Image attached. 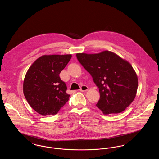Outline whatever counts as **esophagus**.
<instances>
[{"label": "esophagus", "instance_id": "1", "mask_svg": "<svg viewBox=\"0 0 159 159\" xmlns=\"http://www.w3.org/2000/svg\"><path fill=\"white\" fill-rule=\"evenodd\" d=\"M88 90V87L86 85H82L81 87H80V91L81 92H86Z\"/></svg>", "mask_w": 159, "mask_h": 159}]
</instances>
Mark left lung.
I'll list each match as a JSON object with an SVG mask.
<instances>
[{
    "label": "left lung",
    "mask_w": 159,
    "mask_h": 159,
    "mask_svg": "<svg viewBox=\"0 0 159 159\" xmlns=\"http://www.w3.org/2000/svg\"><path fill=\"white\" fill-rule=\"evenodd\" d=\"M76 57L99 88L96 106L104 114L120 113L134 101L138 77L131 64L112 52L78 53Z\"/></svg>",
    "instance_id": "left-lung-1"
}]
</instances>
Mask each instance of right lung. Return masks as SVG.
Segmentation results:
<instances>
[{"label":"right lung","instance_id":"add662e5","mask_svg":"<svg viewBox=\"0 0 159 159\" xmlns=\"http://www.w3.org/2000/svg\"><path fill=\"white\" fill-rule=\"evenodd\" d=\"M71 55H43L29 68L23 83V92L29 105L39 114L54 115L66 104L70 95L59 75Z\"/></svg>","mask_w":159,"mask_h":159}]
</instances>
